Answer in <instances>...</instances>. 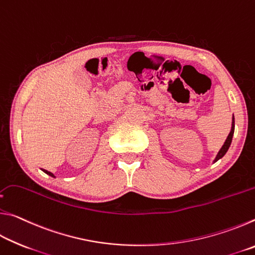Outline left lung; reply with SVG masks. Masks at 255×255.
<instances>
[{
  "instance_id": "left-lung-1",
  "label": "left lung",
  "mask_w": 255,
  "mask_h": 255,
  "mask_svg": "<svg viewBox=\"0 0 255 255\" xmlns=\"http://www.w3.org/2000/svg\"><path fill=\"white\" fill-rule=\"evenodd\" d=\"M234 128H235V122H234V117H233V122H232V129H231V132H230V135L227 136L226 140H225V143H224L223 147H222V148H221V150H219V152H218L217 156H216V158H215V162H217L219 158H222V157L224 156V155L226 154V152H227V150H228V148H230L231 143H232V138H233V135H234Z\"/></svg>"
}]
</instances>
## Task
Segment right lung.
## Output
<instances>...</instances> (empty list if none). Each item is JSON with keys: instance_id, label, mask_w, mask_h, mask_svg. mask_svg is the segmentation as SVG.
<instances>
[{"instance_id": "1", "label": "right lung", "mask_w": 255, "mask_h": 255, "mask_svg": "<svg viewBox=\"0 0 255 255\" xmlns=\"http://www.w3.org/2000/svg\"><path fill=\"white\" fill-rule=\"evenodd\" d=\"M42 171H44L46 174H48V175H50V176H53V178H55V175H54L53 173H51V172H49V171H46V170H42Z\"/></svg>"}]
</instances>
